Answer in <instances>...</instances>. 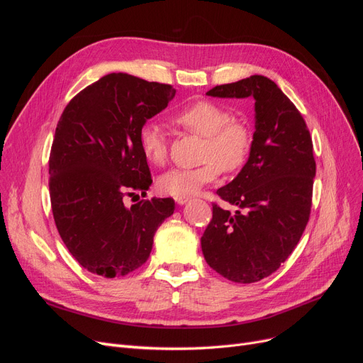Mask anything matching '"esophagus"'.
Here are the masks:
<instances>
[{
    "mask_svg": "<svg viewBox=\"0 0 363 363\" xmlns=\"http://www.w3.org/2000/svg\"><path fill=\"white\" fill-rule=\"evenodd\" d=\"M188 200H189L188 196H175V203L177 204H184Z\"/></svg>",
    "mask_w": 363,
    "mask_h": 363,
    "instance_id": "esophagus-1",
    "label": "esophagus"
}]
</instances>
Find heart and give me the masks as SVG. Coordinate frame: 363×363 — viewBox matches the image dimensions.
<instances>
[{
  "mask_svg": "<svg viewBox=\"0 0 363 363\" xmlns=\"http://www.w3.org/2000/svg\"><path fill=\"white\" fill-rule=\"evenodd\" d=\"M174 123L189 133L204 138L195 168H175L157 180L160 192L188 196L212 183L221 171L236 172L247 163L252 148V133L247 123L235 118L230 107L216 101H196L174 116ZM139 147L145 159L155 164L168 157V140L160 124L148 121L139 130Z\"/></svg>",
  "mask_w": 363,
  "mask_h": 363,
  "instance_id": "1",
  "label": "heart"
}]
</instances>
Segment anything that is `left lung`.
Listing matches in <instances>:
<instances>
[{"instance_id":"obj_1","label":"left lung","mask_w":363,"mask_h":363,"mask_svg":"<svg viewBox=\"0 0 363 363\" xmlns=\"http://www.w3.org/2000/svg\"><path fill=\"white\" fill-rule=\"evenodd\" d=\"M206 95L255 98L256 131L244 168L219 188L212 221L201 236L207 265L236 283H255L280 268L311 216L316 163L313 144L298 108L263 75L215 86Z\"/></svg>"}]
</instances>
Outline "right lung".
I'll use <instances>...</instances> for the list:
<instances>
[{
	"label": "right lung",
	"mask_w": 363,
	"mask_h": 363,
	"mask_svg": "<svg viewBox=\"0 0 363 363\" xmlns=\"http://www.w3.org/2000/svg\"><path fill=\"white\" fill-rule=\"evenodd\" d=\"M175 95L171 84L124 72L101 77L65 107L50 152V199L62 240L96 276H127L148 260L152 238L174 213L172 199L127 207L147 195L151 172L139 130Z\"/></svg>",
	"instance_id": "right-lung-1"
}]
</instances>
